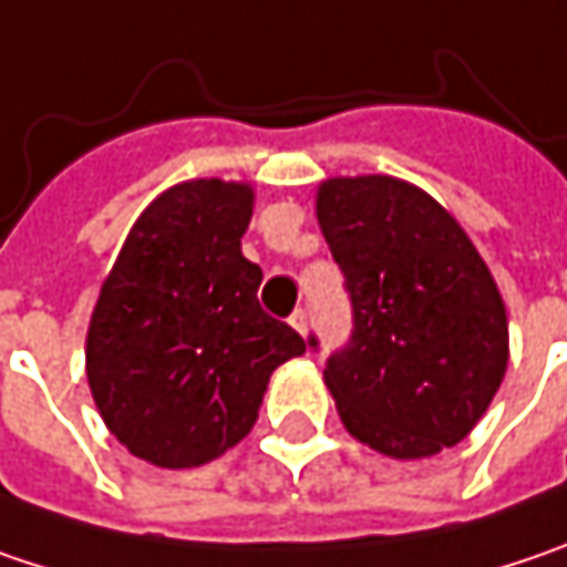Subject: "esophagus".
<instances>
[{"label": "esophagus", "instance_id": "esophagus-1", "mask_svg": "<svg viewBox=\"0 0 567 567\" xmlns=\"http://www.w3.org/2000/svg\"><path fill=\"white\" fill-rule=\"evenodd\" d=\"M288 320H291V327H295L301 337H308V311H305V308H298V311L288 317Z\"/></svg>", "mask_w": 567, "mask_h": 567}]
</instances>
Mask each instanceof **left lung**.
I'll return each mask as SVG.
<instances>
[{
  "label": "left lung",
  "mask_w": 567,
  "mask_h": 567,
  "mask_svg": "<svg viewBox=\"0 0 567 567\" xmlns=\"http://www.w3.org/2000/svg\"><path fill=\"white\" fill-rule=\"evenodd\" d=\"M317 224L352 301L350 343L323 369L343 426L391 458L462 443L511 355L482 252L433 195L394 176L320 183Z\"/></svg>",
  "instance_id": "1"
}]
</instances>
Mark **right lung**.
I'll use <instances>...</instances> for the list:
<instances>
[{"label": "right lung", "mask_w": 567, "mask_h": 567, "mask_svg": "<svg viewBox=\"0 0 567 567\" xmlns=\"http://www.w3.org/2000/svg\"><path fill=\"white\" fill-rule=\"evenodd\" d=\"M247 183L192 179L134 220L85 333V379L117 443L195 468L256 423L269 375L305 340L259 308L262 269L240 252Z\"/></svg>", "instance_id": "right-lung-1"}]
</instances>
